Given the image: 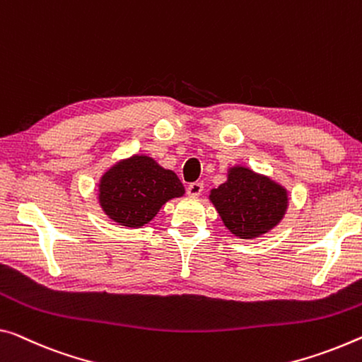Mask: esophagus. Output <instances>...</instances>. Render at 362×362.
I'll list each match as a JSON object with an SVG mask.
<instances>
[{"mask_svg": "<svg viewBox=\"0 0 362 362\" xmlns=\"http://www.w3.org/2000/svg\"><path fill=\"white\" fill-rule=\"evenodd\" d=\"M204 191V182L196 181V182H191V185L187 186V194L191 197H199L200 194Z\"/></svg>", "mask_w": 362, "mask_h": 362, "instance_id": "obj_1", "label": "esophagus"}]
</instances>
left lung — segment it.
Instances as JSON below:
<instances>
[{
	"mask_svg": "<svg viewBox=\"0 0 362 362\" xmlns=\"http://www.w3.org/2000/svg\"><path fill=\"white\" fill-rule=\"evenodd\" d=\"M210 202L233 235L254 239L280 223L288 209V191L247 166H231L223 185L210 191Z\"/></svg>",
	"mask_w": 362,
	"mask_h": 362,
	"instance_id": "obj_1",
	"label": "left lung"
}]
</instances>
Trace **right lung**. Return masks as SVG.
Listing matches in <instances>:
<instances>
[{
    "instance_id": "obj_1",
    "label": "right lung",
    "mask_w": 362,
    "mask_h": 362,
    "mask_svg": "<svg viewBox=\"0 0 362 362\" xmlns=\"http://www.w3.org/2000/svg\"><path fill=\"white\" fill-rule=\"evenodd\" d=\"M181 196L180 177L147 155L119 160L98 182L100 207L108 218L129 228L147 225L168 200Z\"/></svg>"
}]
</instances>
